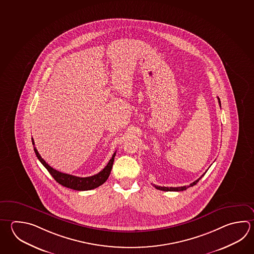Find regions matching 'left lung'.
<instances>
[{
  "instance_id": "obj_1",
  "label": "left lung",
  "mask_w": 254,
  "mask_h": 254,
  "mask_svg": "<svg viewBox=\"0 0 254 254\" xmlns=\"http://www.w3.org/2000/svg\"><path fill=\"white\" fill-rule=\"evenodd\" d=\"M218 99V102H219V105L221 107V102L220 99L219 98H217ZM205 173L200 176V177L198 178L196 181H195L194 182H192L190 185H189V186H183V187H162V186H156V185H153V187L155 188V189H157L159 190H163V191H183V190H187L188 188L192 187V186H194V185H196L197 182H199V180H200L201 178L203 177L204 175H205Z\"/></svg>"
}]
</instances>
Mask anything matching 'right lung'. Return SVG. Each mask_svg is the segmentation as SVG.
<instances>
[{
	"mask_svg": "<svg viewBox=\"0 0 254 254\" xmlns=\"http://www.w3.org/2000/svg\"><path fill=\"white\" fill-rule=\"evenodd\" d=\"M32 144L34 145L35 153H36L38 159L40 161V163L43 164L45 168L52 175V177L59 184H61L64 187L69 188V189L75 190H80V191L93 190V189L100 187L101 185H102L108 180L109 176H110V172H111V169H112L113 163H114V158H115L116 156L115 152V153H113L112 157L110 159V162L108 163V164L106 165L105 168L102 171H101L100 173L95 174V175L90 176V177H76V176L70 175V174H67V173L58 172L57 170H55L54 168L49 166L48 163H46V161L40 156L38 150L35 147L33 138H32Z\"/></svg>",
	"mask_w": 254,
	"mask_h": 254,
	"instance_id": "1",
	"label": "right lung"
}]
</instances>
